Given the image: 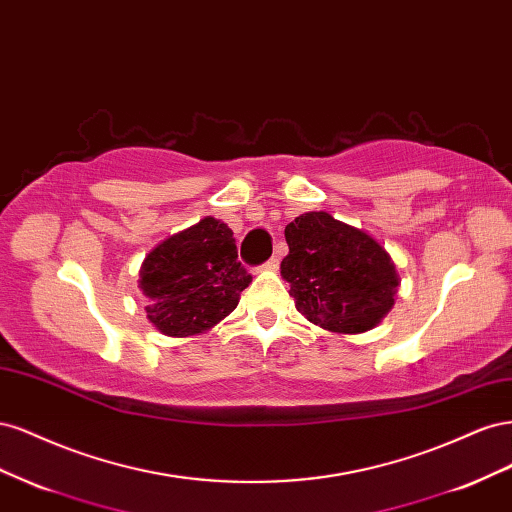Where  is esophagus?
<instances>
[{
  "mask_svg": "<svg viewBox=\"0 0 512 512\" xmlns=\"http://www.w3.org/2000/svg\"><path fill=\"white\" fill-rule=\"evenodd\" d=\"M277 267H280V256H273L271 260L265 262V265H262V269L265 271H277Z\"/></svg>",
  "mask_w": 512,
  "mask_h": 512,
  "instance_id": "1",
  "label": "esophagus"
}]
</instances>
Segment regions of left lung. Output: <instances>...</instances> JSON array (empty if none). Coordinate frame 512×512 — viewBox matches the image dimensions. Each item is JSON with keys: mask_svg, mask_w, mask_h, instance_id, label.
Wrapping results in <instances>:
<instances>
[{"mask_svg": "<svg viewBox=\"0 0 512 512\" xmlns=\"http://www.w3.org/2000/svg\"><path fill=\"white\" fill-rule=\"evenodd\" d=\"M282 277L299 312L322 329L359 335L378 327L401 284L391 254L363 228L307 211L286 230Z\"/></svg>", "mask_w": 512, "mask_h": 512, "instance_id": "1", "label": "left lung"}]
</instances>
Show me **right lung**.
<instances>
[{
  "instance_id": "right-lung-1",
  "label": "right lung",
  "mask_w": 512,
  "mask_h": 512,
  "mask_svg": "<svg viewBox=\"0 0 512 512\" xmlns=\"http://www.w3.org/2000/svg\"><path fill=\"white\" fill-rule=\"evenodd\" d=\"M237 258L232 230L211 215L158 243L138 271L147 320L166 337L213 329L252 282Z\"/></svg>"
}]
</instances>
